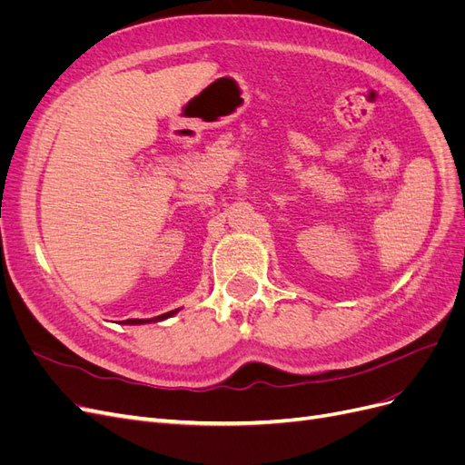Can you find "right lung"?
<instances>
[{
	"instance_id": "1",
	"label": "right lung",
	"mask_w": 465,
	"mask_h": 465,
	"mask_svg": "<svg viewBox=\"0 0 465 465\" xmlns=\"http://www.w3.org/2000/svg\"><path fill=\"white\" fill-rule=\"evenodd\" d=\"M178 311H171V312H166V314H161V316H157V318H151V320H137V318H132V320H125L124 323H147V322H159V320H164V318H171L173 314H176Z\"/></svg>"
}]
</instances>
